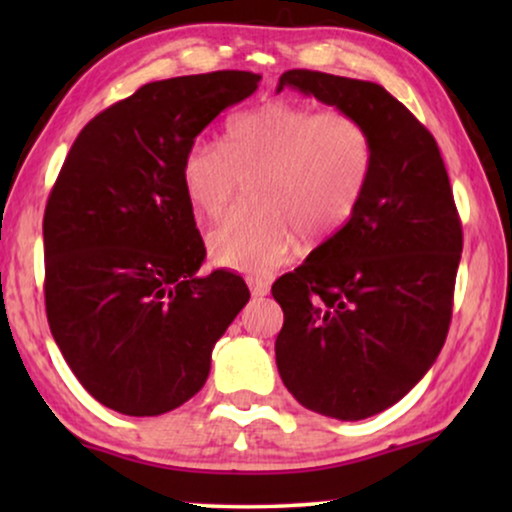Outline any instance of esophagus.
<instances>
[{
	"mask_svg": "<svg viewBox=\"0 0 512 512\" xmlns=\"http://www.w3.org/2000/svg\"><path fill=\"white\" fill-rule=\"evenodd\" d=\"M247 282H249L251 296H254V298H263V296H268V293H270L268 279H263V277H249Z\"/></svg>",
	"mask_w": 512,
	"mask_h": 512,
	"instance_id": "34e87169",
	"label": "esophagus"
}]
</instances>
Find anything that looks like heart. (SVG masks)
<instances>
[{
	"label": "heart",
	"mask_w": 512,
	"mask_h": 512,
	"mask_svg": "<svg viewBox=\"0 0 512 512\" xmlns=\"http://www.w3.org/2000/svg\"><path fill=\"white\" fill-rule=\"evenodd\" d=\"M375 170L368 125L342 109L275 100L228 121L223 146L195 139L181 160L191 205L219 219L240 181H251L254 209L228 216L209 233L214 261L265 272L298 249L324 242L352 219Z\"/></svg>",
	"instance_id": "heart-1"
}]
</instances>
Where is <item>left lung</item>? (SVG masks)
<instances>
[{"label":"left lung","mask_w":512,"mask_h":512,"mask_svg":"<svg viewBox=\"0 0 512 512\" xmlns=\"http://www.w3.org/2000/svg\"><path fill=\"white\" fill-rule=\"evenodd\" d=\"M286 86L361 118L375 170L352 219L272 284L284 310L275 356L284 387L307 410L359 422L391 408L445 345L461 221L438 144L377 83L310 69Z\"/></svg>","instance_id":"1"}]
</instances>
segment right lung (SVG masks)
I'll list each match as a JSON object with an SVG mask.
<instances>
[{"instance_id":"right-lung-1","label":"right lung","mask_w":512,"mask_h":512,"mask_svg":"<svg viewBox=\"0 0 512 512\" xmlns=\"http://www.w3.org/2000/svg\"><path fill=\"white\" fill-rule=\"evenodd\" d=\"M258 81L223 69L146 83L79 132L48 195V326L83 389L121 415L156 417L198 394L247 305L240 275H198L205 242L181 160Z\"/></svg>"}]
</instances>
